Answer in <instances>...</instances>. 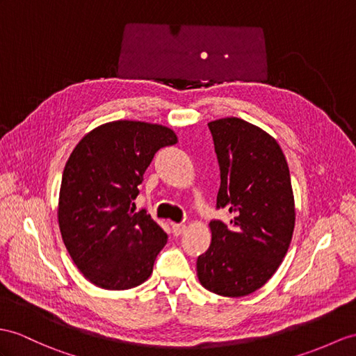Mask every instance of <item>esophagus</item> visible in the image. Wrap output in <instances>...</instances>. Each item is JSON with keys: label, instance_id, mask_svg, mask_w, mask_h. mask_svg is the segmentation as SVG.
Returning a JSON list of instances; mask_svg holds the SVG:
<instances>
[{"label": "esophagus", "instance_id": "obj_1", "mask_svg": "<svg viewBox=\"0 0 356 356\" xmlns=\"http://www.w3.org/2000/svg\"><path fill=\"white\" fill-rule=\"evenodd\" d=\"M186 231V225L184 223H173L172 225V232L173 236H181Z\"/></svg>", "mask_w": 356, "mask_h": 356}]
</instances>
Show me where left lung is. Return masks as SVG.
<instances>
[{
    "instance_id": "8db88e82",
    "label": "left lung",
    "mask_w": 356,
    "mask_h": 356,
    "mask_svg": "<svg viewBox=\"0 0 356 356\" xmlns=\"http://www.w3.org/2000/svg\"><path fill=\"white\" fill-rule=\"evenodd\" d=\"M220 168L211 245L197 257V278L207 290L240 298L270 280L287 254L294 229V197L287 160L272 136L238 118L208 124Z\"/></svg>"
}]
</instances>
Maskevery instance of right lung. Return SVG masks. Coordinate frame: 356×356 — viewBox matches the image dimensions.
I'll return each mask as SVG.
<instances>
[{"label": "right lung", "instance_id": "add662e5", "mask_svg": "<svg viewBox=\"0 0 356 356\" xmlns=\"http://www.w3.org/2000/svg\"><path fill=\"white\" fill-rule=\"evenodd\" d=\"M175 143L166 127L115 120L75 146L62 175L58 225L69 255L92 284L127 290L149 278L168 234L131 205L154 155Z\"/></svg>", "mask_w": 356, "mask_h": 356}]
</instances>
